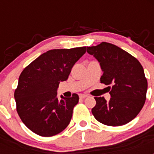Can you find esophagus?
Instances as JSON below:
<instances>
[{
	"mask_svg": "<svg viewBox=\"0 0 154 154\" xmlns=\"http://www.w3.org/2000/svg\"><path fill=\"white\" fill-rule=\"evenodd\" d=\"M87 95H85V94H79V98L80 99H85V98L87 97Z\"/></svg>",
	"mask_w": 154,
	"mask_h": 154,
	"instance_id": "1",
	"label": "esophagus"
}]
</instances>
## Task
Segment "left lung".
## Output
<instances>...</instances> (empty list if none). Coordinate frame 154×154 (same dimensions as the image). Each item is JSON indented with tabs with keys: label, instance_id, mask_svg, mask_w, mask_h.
<instances>
[{
	"label": "left lung",
	"instance_id": "8db88e82",
	"mask_svg": "<svg viewBox=\"0 0 154 154\" xmlns=\"http://www.w3.org/2000/svg\"><path fill=\"white\" fill-rule=\"evenodd\" d=\"M87 52L100 63L103 72L100 82L108 85L111 96L109 102L104 97H94V117L106 126L126 124L138 115L146 101L147 80L143 66L130 53L108 42L87 47Z\"/></svg>",
	"mask_w": 154,
	"mask_h": 154
}]
</instances>
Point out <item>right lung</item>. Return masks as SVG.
I'll list each match as a JSON object with an SVG mask.
<instances>
[{"label": "right lung", "instance_id": "right-lung-1", "mask_svg": "<svg viewBox=\"0 0 154 154\" xmlns=\"http://www.w3.org/2000/svg\"><path fill=\"white\" fill-rule=\"evenodd\" d=\"M86 47L52 49L43 53L24 68L14 91L16 109L24 124L42 137H52L70 123L79 96L57 98L60 82L66 81L72 68Z\"/></svg>", "mask_w": 154, "mask_h": 154}]
</instances>
